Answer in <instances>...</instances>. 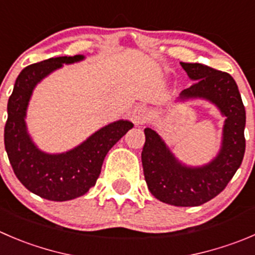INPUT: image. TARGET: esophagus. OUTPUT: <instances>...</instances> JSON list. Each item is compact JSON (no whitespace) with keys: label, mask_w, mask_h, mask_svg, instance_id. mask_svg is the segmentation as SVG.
Masks as SVG:
<instances>
[{"label":"esophagus","mask_w":255,"mask_h":255,"mask_svg":"<svg viewBox=\"0 0 255 255\" xmlns=\"http://www.w3.org/2000/svg\"><path fill=\"white\" fill-rule=\"evenodd\" d=\"M148 117H149V110L145 106H137L132 111V121L135 126L143 125V123L147 122Z\"/></svg>","instance_id":"34e87169"}]
</instances>
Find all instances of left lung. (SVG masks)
<instances>
[{
  "instance_id": "left-lung-1",
  "label": "left lung",
  "mask_w": 255,
  "mask_h": 255,
  "mask_svg": "<svg viewBox=\"0 0 255 255\" xmlns=\"http://www.w3.org/2000/svg\"><path fill=\"white\" fill-rule=\"evenodd\" d=\"M180 66L194 83L175 102L204 100L226 117L218 154L209 163L192 167L180 162L152 128H145L142 164L150 193L163 203L197 207L218 196L241 167L246 152V108L231 75L201 63Z\"/></svg>"
}]
</instances>
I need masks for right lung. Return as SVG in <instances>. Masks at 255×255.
I'll return each mask as SVG.
<instances>
[{
	"mask_svg": "<svg viewBox=\"0 0 255 255\" xmlns=\"http://www.w3.org/2000/svg\"><path fill=\"white\" fill-rule=\"evenodd\" d=\"M85 59L82 54L56 57L23 68L14 83L7 105L4 148L19 182L32 193L54 202L83 196L100 177L108 150L133 127L127 120L105 126L85 142L63 153H46L32 140L26 125V113L36 86L63 65Z\"/></svg>",
	"mask_w": 255,
	"mask_h": 255,
	"instance_id": "obj_1",
	"label": "right lung"
}]
</instances>
